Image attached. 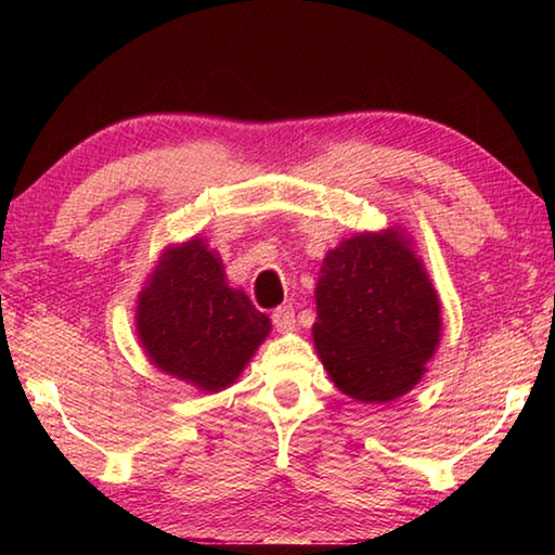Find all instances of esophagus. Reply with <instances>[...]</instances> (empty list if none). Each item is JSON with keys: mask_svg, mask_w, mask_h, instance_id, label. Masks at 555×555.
Wrapping results in <instances>:
<instances>
[{"mask_svg": "<svg viewBox=\"0 0 555 555\" xmlns=\"http://www.w3.org/2000/svg\"><path fill=\"white\" fill-rule=\"evenodd\" d=\"M271 321H274V327H276L279 333L294 331V325H296V313H294V308H291V306H281V308H276V311L271 313Z\"/></svg>", "mask_w": 555, "mask_h": 555, "instance_id": "1", "label": "esophagus"}]
</instances>
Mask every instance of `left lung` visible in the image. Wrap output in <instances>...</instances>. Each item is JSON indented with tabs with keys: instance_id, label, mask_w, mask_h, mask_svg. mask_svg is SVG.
<instances>
[{
	"instance_id": "obj_1",
	"label": "left lung",
	"mask_w": 555,
	"mask_h": 555,
	"mask_svg": "<svg viewBox=\"0 0 555 555\" xmlns=\"http://www.w3.org/2000/svg\"><path fill=\"white\" fill-rule=\"evenodd\" d=\"M313 343L335 387L357 401L411 391L440 340V300L397 228L343 240L323 259Z\"/></svg>"
}]
</instances>
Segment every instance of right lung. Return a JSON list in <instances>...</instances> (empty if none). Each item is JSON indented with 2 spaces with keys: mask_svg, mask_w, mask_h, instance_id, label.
<instances>
[{
  "mask_svg": "<svg viewBox=\"0 0 555 555\" xmlns=\"http://www.w3.org/2000/svg\"><path fill=\"white\" fill-rule=\"evenodd\" d=\"M271 323L230 288L220 257L201 237L164 249L139 294L137 333L158 370L201 391L228 389Z\"/></svg>",
  "mask_w": 555,
  "mask_h": 555,
  "instance_id": "right-lung-1",
  "label": "right lung"
}]
</instances>
